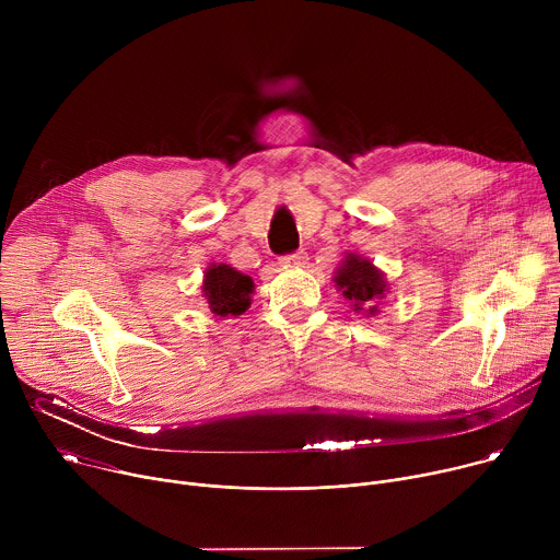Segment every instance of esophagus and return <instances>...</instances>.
I'll use <instances>...</instances> for the list:
<instances>
[{
	"mask_svg": "<svg viewBox=\"0 0 560 560\" xmlns=\"http://www.w3.org/2000/svg\"><path fill=\"white\" fill-rule=\"evenodd\" d=\"M305 261H307V255H305L303 250H299V253H292V255H285V257L281 259V264H283V266H294V268L303 266Z\"/></svg>",
	"mask_w": 560,
	"mask_h": 560,
	"instance_id": "esophagus-1",
	"label": "esophagus"
}]
</instances>
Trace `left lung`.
I'll return each instance as SVG.
<instances>
[{"label": "left lung", "mask_w": 560, "mask_h": 560, "mask_svg": "<svg viewBox=\"0 0 560 560\" xmlns=\"http://www.w3.org/2000/svg\"><path fill=\"white\" fill-rule=\"evenodd\" d=\"M335 283L343 292V296L352 301L354 310H363L368 316H374L378 312L376 305L387 292V281L383 272L370 259L357 253H348V257L341 261Z\"/></svg>", "instance_id": "left-lung-1"}]
</instances>
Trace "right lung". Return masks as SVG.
<instances>
[{
  "instance_id": "obj_1",
  "label": "right lung",
  "mask_w": 560,
  "mask_h": 560,
  "mask_svg": "<svg viewBox=\"0 0 560 560\" xmlns=\"http://www.w3.org/2000/svg\"><path fill=\"white\" fill-rule=\"evenodd\" d=\"M203 277L206 279L201 292L208 301L210 312H214L217 316H236L250 307V294L255 290V283L248 275H242L225 264H212Z\"/></svg>"
}]
</instances>
